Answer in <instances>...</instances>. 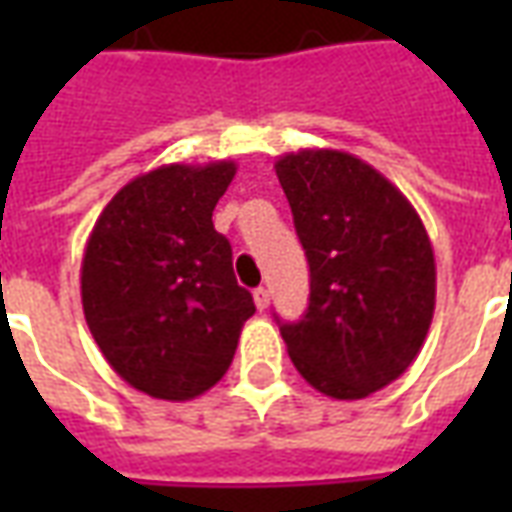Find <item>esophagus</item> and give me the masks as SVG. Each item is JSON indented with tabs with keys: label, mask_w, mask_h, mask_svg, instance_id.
<instances>
[{
	"label": "esophagus",
	"mask_w": 512,
	"mask_h": 512,
	"mask_svg": "<svg viewBox=\"0 0 512 512\" xmlns=\"http://www.w3.org/2000/svg\"><path fill=\"white\" fill-rule=\"evenodd\" d=\"M268 301H271V296H268V288H257V290H255V304H257V310H260V312L266 310Z\"/></svg>",
	"instance_id": "1"
}]
</instances>
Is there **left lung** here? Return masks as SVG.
<instances>
[{
    "label": "left lung",
    "instance_id": "obj_1",
    "mask_svg": "<svg viewBox=\"0 0 512 512\" xmlns=\"http://www.w3.org/2000/svg\"><path fill=\"white\" fill-rule=\"evenodd\" d=\"M310 263V307L279 323L304 381L359 400L408 370L433 321L436 260L403 191L343 150H299L274 164Z\"/></svg>",
    "mask_w": 512,
    "mask_h": 512
}]
</instances>
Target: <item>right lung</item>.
Returning a JSON list of instances; mask_svg holds the SVG:
<instances>
[{
    "instance_id": "obj_1",
    "label": "right lung",
    "mask_w": 512,
    "mask_h": 512,
    "mask_svg": "<svg viewBox=\"0 0 512 512\" xmlns=\"http://www.w3.org/2000/svg\"><path fill=\"white\" fill-rule=\"evenodd\" d=\"M233 178V161L150 169L109 200L84 246L93 340L117 376L158 400L208 392L255 315L211 219Z\"/></svg>"
}]
</instances>
